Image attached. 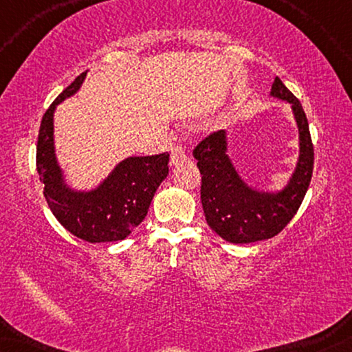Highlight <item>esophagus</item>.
<instances>
[{
	"label": "esophagus",
	"mask_w": 352,
	"mask_h": 352,
	"mask_svg": "<svg viewBox=\"0 0 352 352\" xmlns=\"http://www.w3.org/2000/svg\"><path fill=\"white\" fill-rule=\"evenodd\" d=\"M186 158H187L186 151L181 146H176V147L171 148V157H170V165L171 166H175L181 162H184Z\"/></svg>",
	"instance_id": "obj_1"
}]
</instances>
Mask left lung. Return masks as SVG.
<instances>
[{"label":"left lung","mask_w":352,"mask_h":352,"mask_svg":"<svg viewBox=\"0 0 352 352\" xmlns=\"http://www.w3.org/2000/svg\"><path fill=\"white\" fill-rule=\"evenodd\" d=\"M271 96L292 104L300 133V157L282 190H256L240 177L228 155L224 129L208 134L194 148L201 175L200 197L205 219L226 242L252 243L277 235L296 214L309 187L314 147L305 110L278 76L272 83Z\"/></svg>","instance_id":"obj_1"}]
</instances>
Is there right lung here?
Masks as SVG:
<instances>
[{
  "mask_svg": "<svg viewBox=\"0 0 352 352\" xmlns=\"http://www.w3.org/2000/svg\"><path fill=\"white\" fill-rule=\"evenodd\" d=\"M85 78L86 72L76 76L43 115L36 168L52 214L70 234L89 243L117 242L126 239L147 216L153 195L168 175L170 153L128 157L96 189H70L56 158L54 110L80 89Z\"/></svg>",
  "mask_w": 352,
  "mask_h": 352,
  "instance_id": "1",
  "label": "right lung"
}]
</instances>
